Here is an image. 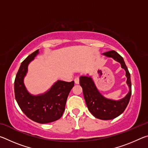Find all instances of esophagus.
Returning <instances> with one entry per match:
<instances>
[{
    "label": "esophagus",
    "mask_w": 148,
    "mask_h": 148,
    "mask_svg": "<svg viewBox=\"0 0 148 148\" xmlns=\"http://www.w3.org/2000/svg\"><path fill=\"white\" fill-rule=\"evenodd\" d=\"M74 83L75 84H79V77H77L76 78L74 79Z\"/></svg>",
    "instance_id": "obj_1"
}]
</instances>
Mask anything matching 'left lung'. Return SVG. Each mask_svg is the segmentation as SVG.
I'll list each match as a JSON object with an SVG mask.
<instances>
[{"instance_id":"left-lung-1","label":"left lung","mask_w":148,"mask_h":148,"mask_svg":"<svg viewBox=\"0 0 148 148\" xmlns=\"http://www.w3.org/2000/svg\"><path fill=\"white\" fill-rule=\"evenodd\" d=\"M106 57H110L119 62L121 66L125 71L127 77L126 83L129 91L125 97L119 100L106 98L97 89L92 77L89 74L79 77V84L83 89L84 97L89 112L96 118L102 120L113 119L120 116L128 105L131 96V81L128 69L125 63L123 58L116 51H110L102 54Z\"/></svg>"}]
</instances>
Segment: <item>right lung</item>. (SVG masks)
Here are the masks:
<instances>
[{
	"instance_id": "obj_1",
	"label": "right lung",
	"mask_w": 148,
	"mask_h": 148,
	"mask_svg": "<svg viewBox=\"0 0 148 148\" xmlns=\"http://www.w3.org/2000/svg\"><path fill=\"white\" fill-rule=\"evenodd\" d=\"M38 53L39 49H37L21 62L15 79L14 92L22 112L32 121L43 124L61 118L74 82L57 80L44 93L37 95L30 93L25 86L24 78L28 72L29 63Z\"/></svg>"
}]
</instances>
